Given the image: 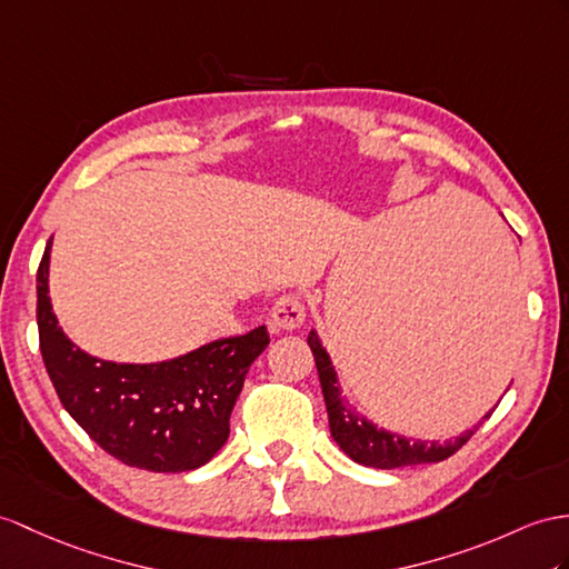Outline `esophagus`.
<instances>
[{
	"mask_svg": "<svg viewBox=\"0 0 569 569\" xmlns=\"http://www.w3.org/2000/svg\"><path fill=\"white\" fill-rule=\"evenodd\" d=\"M270 318L274 330H299L303 326V318H307V309H303V301L299 297L284 295L274 301Z\"/></svg>",
	"mask_w": 569,
	"mask_h": 569,
	"instance_id": "34e87169",
	"label": "esophagus"
}]
</instances>
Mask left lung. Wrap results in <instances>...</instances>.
<instances>
[{
    "label": "left lung",
    "instance_id": "8db88e82",
    "mask_svg": "<svg viewBox=\"0 0 569 569\" xmlns=\"http://www.w3.org/2000/svg\"><path fill=\"white\" fill-rule=\"evenodd\" d=\"M309 348L316 359L318 379H321L330 435L338 441V447L357 463L369 466V468H381V470L406 468V466H418V463H439L459 451L478 429L473 427L461 437H456L453 441L439 445V441L406 439L396 432H389V429L377 427L367 418H362V415H359L348 400L342 398L338 373L332 369L330 355L321 345V338L316 336V330L309 332ZM490 412L485 415V418H490Z\"/></svg>",
    "mask_w": 569,
    "mask_h": 569
}]
</instances>
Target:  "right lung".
<instances>
[{"label":"right lung","instance_id":"right-lung-1","mask_svg":"<svg viewBox=\"0 0 569 569\" xmlns=\"http://www.w3.org/2000/svg\"><path fill=\"white\" fill-rule=\"evenodd\" d=\"M50 248L38 266L40 355L60 403L74 422L124 466L183 473L204 466L229 439V418L248 367L268 348L266 326L207 342L157 365L91 357L58 326L48 297Z\"/></svg>","mask_w":569,"mask_h":569}]
</instances>
